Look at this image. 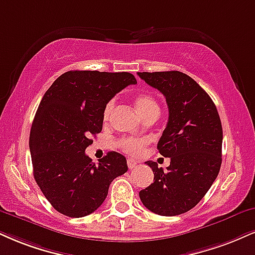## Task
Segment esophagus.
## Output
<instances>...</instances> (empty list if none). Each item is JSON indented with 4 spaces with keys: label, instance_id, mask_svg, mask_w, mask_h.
<instances>
[{
    "label": "esophagus",
    "instance_id": "34e87169",
    "mask_svg": "<svg viewBox=\"0 0 255 255\" xmlns=\"http://www.w3.org/2000/svg\"><path fill=\"white\" fill-rule=\"evenodd\" d=\"M127 165L128 168L131 170V168H135L137 166V161L134 160V159H127Z\"/></svg>",
    "mask_w": 255,
    "mask_h": 255
}]
</instances>
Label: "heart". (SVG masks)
<instances>
[{
  "label": "heart",
  "instance_id": "b5f03b06",
  "mask_svg": "<svg viewBox=\"0 0 255 255\" xmlns=\"http://www.w3.org/2000/svg\"><path fill=\"white\" fill-rule=\"evenodd\" d=\"M134 104H135L137 112L142 116L143 119H146L147 116L158 114L159 113V104L154 97L149 94H139L136 95L134 98ZM115 107V100H110L108 103L106 104L103 109V120L107 121L112 115L113 109ZM148 143V140L145 137H121L119 140V146L121 147V149L127 154L130 155H139L143 152L145 147Z\"/></svg>",
  "mask_w": 255,
  "mask_h": 255
}]
</instances>
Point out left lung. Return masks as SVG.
I'll return each mask as SVG.
<instances>
[{"label":"left lung","mask_w":255,"mask_h":255,"mask_svg":"<svg viewBox=\"0 0 255 255\" xmlns=\"http://www.w3.org/2000/svg\"><path fill=\"white\" fill-rule=\"evenodd\" d=\"M166 98L168 121L158 149L170 158L166 170L146 161L154 173L139 192L142 204L162 216H176L197 205L215 182L222 162V125L209 95L179 71L137 72Z\"/></svg>","instance_id":"8db88e82"}]
</instances>
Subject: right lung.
I'll return each mask as SVG.
<instances>
[{"instance_id":"right-lung-1","label":"right lung","mask_w":255,"mask_h":255,"mask_svg":"<svg viewBox=\"0 0 255 255\" xmlns=\"http://www.w3.org/2000/svg\"><path fill=\"white\" fill-rule=\"evenodd\" d=\"M129 72L67 71L46 91L29 134L33 174L47 201L69 217L101 207L127 160L108 152L95 165L85 154L91 135L102 130L103 109L122 89L135 84Z\"/></svg>"}]
</instances>
